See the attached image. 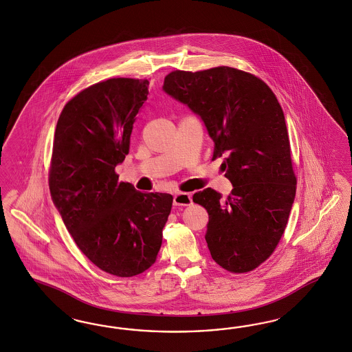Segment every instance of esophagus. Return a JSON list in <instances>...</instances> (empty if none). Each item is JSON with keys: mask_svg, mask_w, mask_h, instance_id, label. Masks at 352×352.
<instances>
[{"mask_svg": "<svg viewBox=\"0 0 352 352\" xmlns=\"http://www.w3.org/2000/svg\"><path fill=\"white\" fill-rule=\"evenodd\" d=\"M173 203L175 206H190L192 205V196L186 192H179L174 196Z\"/></svg>", "mask_w": 352, "mask_h": 352, "instance_id": "1", "label": "esophagus"}]
</instances>
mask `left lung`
I'll use <instances>...</instances> for the list:
<instances>
[{
    "label": "left lung",
    "instance_id": "1",
    "mask_svg": "<svg viewBox=\"0 0 352 352\" xmlns=\"http://www.w3.org/2000/svg\"><path fill=\"white\" fill-rule=\"evenodd\" d=\"M164 90L203 118L234 186L226 200L213 188L192 196L209 214L212 258L232 274L253 271L276 249L297 188L283 108L265 81L227 65L173 71Z\"/></svg>",
    "mask_w": 352,
    "mask_h": 352
}]
</instances>
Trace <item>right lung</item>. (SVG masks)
I'll return each instance as SVG.
<instances>
[{"mask_svg": "<svg viewBox=\"0 0 352 352\" xmlns=\"http://www.w3.org/2000/svg\"><path fill=\"white\" fill-rule=\"evenodd\" d=\"M148 80L109 78L67 102L54 134L49 187L76 245L107 274L131 277L156 261L173 205L118 182Z\"/></svg>", "mask_w": 352, "mask_h": 352, "instance_id": "right-lung-1", "label": "right lung"}]
</instances>
